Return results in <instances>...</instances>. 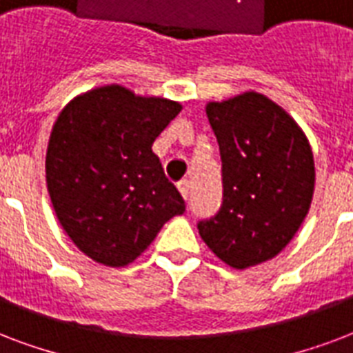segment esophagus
Returning a JSON list of instances; mask_svg holds the SVG:
<instances>
[{"label":"esophagus","instance_id":"1","mask_svg":"<svg viewBox=\"0 0 353 353\" xmlns=\"http://www.w3.org/2000/svg\"><path fill=\"white\" fill-rule=\"evenodd\" d=\"M190 190H191V182H190V180H188V179L180 180V182H179L180 195L184 196V199H188V196H190Z\"/></svg>","mask_w":353,"mask_h":353}]
</instances>
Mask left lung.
Here are the masks:
<instances>
[{
    "instance_id": "1",
    "label": "left lung",
    "mask_w": 353,
    "mask_h": 353,
    "mask_svg": "<svg viewBox=\"0 0 353 353\" xmlns=\"http://www.w3.org/2000/svg\"><path fill=\"white\" fill-rule=\"evenodd\" d=\"M223 162V206L199 221L210 250L234 269L272 259L310 212L315 162L305 134L281 106L258 92L208 103Z\"/></svg>"
}]
</instances>
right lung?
I'll use <instances>...</instances> for the list:
<instances>
[{
    "label": "right lung",
    "instance_id": "1",
    "mask_svg": "<svg viewBox=\"0 0 353 353\" xmlns=\"http://www.w3.org/2000/svg\"><path fill=\"white\" fill-rule=\"evenodd\" d=\"M180 110L176 101L106 84L77 95L57 117L46 152L51 204L70 239L97 263H132L185 212L152 152Z\"/></svg>",
    "mask_w": 353,
    "mask_h": 353
}]
</instances>
